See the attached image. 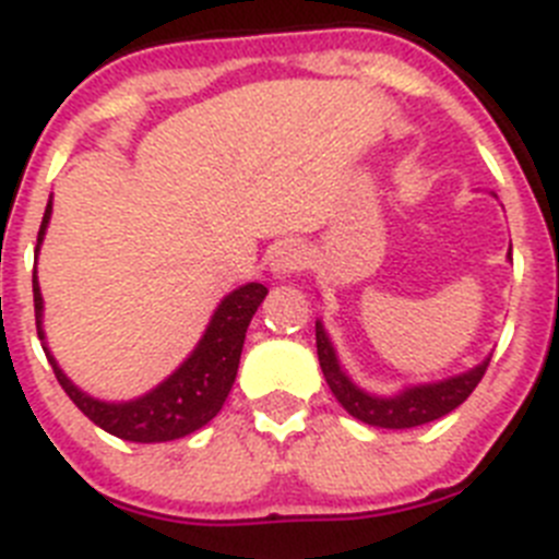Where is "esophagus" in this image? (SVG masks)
<instances>
[{"label":"esophagus","mask_w":559,"mask_h":559,"mask_svg":"<svg viewBox=\"0 0 559 559\" xmlns=\"http://www.w3.org/2000/svg\"><path fill=\"white\" fill-rule=\"evenodd\" d=\"M305 265V249L294 240H285V243H276L269 251V269L274 274H294Z\"/></svg>","instance_id":"1"}]
</instances>
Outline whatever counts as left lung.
I'll return each instance as SVG.
<instances>
[{
  "instance_id": "8db88e82",
  "label": "left lung",
  "mask_w": 559,
  "mask_h": 559,
  "mask_svg": "<svg viewBox=\"0 0 559 559\" xmlns=\"http://www.w3.org/2000/svg\"><path fill=\"white\" fill-rule=\"evenodd\" d=\"M507 257L512 260V246ZM316 353H319L324 380H328L335 400L347 408V414L374 428H417L445 417L471 397L473 389L478 386V380L487 372V364H490V358H484L481 364H476V367L462 374H451V378L437 380V383H417V386H406L403 392L383 397V394L364 392L341 369L338 355H335L333 341H330L322 319L316 322Z\"/></svg>"
}]
</instances>
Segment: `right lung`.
Instances as JSON below:
<instances>
[{
    "label": "right lung",
    "mask_w": 559,
    "mask_h": 559,
    "mask_svg": "<svg viewBox=\"0 0 559 559\" xmlns=\"http://www.w3.org/2000/svg\"><path fill=\"white\" fill-rule=\"evenodd\" d=\"M49 215H52V195H49L41 229H38L36 257L44 243V235H47ZM265 294H269V288L260 283L240 285L231 294H226L218 308H215V313H212L195 349L187 355L185 364L176 372L167 374L159 386L145 392L142 397L108 403V400H97L83 392V389H78L49 353L41 328L44 299L41 288H38L36 269H33V302H36L38 338H41V347L47 353V360L52 364L58 383L95 426H100L111 437L128 439V442H170V439H181L204 428L224 408L231 383L237 378L246 330H249L251 316L257 313Z\"/></svg>",
    "instance_id": "add662e5"
}]
</instances>
